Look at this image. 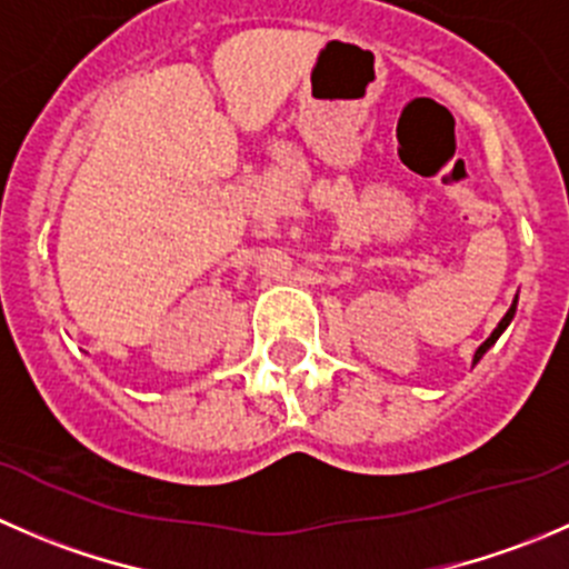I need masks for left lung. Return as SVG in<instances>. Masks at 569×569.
Returning <instances> with one entry per match:
<instances>
[{"label": "left lung", "instance_id": "8db88e82", "mask_svg": "<svg viewBox=\"0 0 569 569\" xmlns=\"http://www.w3.org/2000/svg\"><path fill=\"white\" fill-rule=\"evenodd\" d=\"M515 311H518V297H515V300H512V306H509V311H507V313H503V319H501V321H498V327H496V330H492V332H490V338H487V341H485V343H481V347H479V349H476V355H473V366H476V363H479V360H481V358H485V352H487V349H490V347H492V343H496V341H498V338H501V332H503V330H507V327H509V321H512V319H515Z\"/></svg>", "mask_w": 569, "mask_h": 569}]
</instances>
